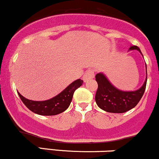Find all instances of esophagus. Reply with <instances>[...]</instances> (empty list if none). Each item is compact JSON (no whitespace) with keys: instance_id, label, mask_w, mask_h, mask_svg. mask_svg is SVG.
I'll list each match as a JSON object with an SVG mask.
<instances>
[{"instance_id":"obj_1","label":"esophagus","mask_w":159,"mask_h":159,"mask_svg":"<svg viewBox=\"0 0 159 159\" xmlns=\"http://www.w3.org/2000/svg\"><path fill=\"white\" fill-rule=\"evenodd\" d=\"M94 78V72L92 69H90V70H87V72H85V74L83 76V81L84 82H87L90 81V79Z\"/></svg>"}]
</instances>
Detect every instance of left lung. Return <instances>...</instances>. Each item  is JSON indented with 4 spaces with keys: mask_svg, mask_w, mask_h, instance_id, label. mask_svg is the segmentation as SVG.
I'll return each instance as SVG.
<instances>
[{
    "mask_svg": "<svg viewBox=\"0 0 159 159\" xmlns=\"http://www.w3.org/2000/svg\"><path fill=\"white\" fill-rule=\"evenodd\" d=\"M137 50L143 56L140 48L132 45L129 51ZM146 79L143 85L134 91H123L116 88L109 81L102 72L96 75L98 83V90L96 93V102L102 110L109 113H125L134 107L142 98L146 89L147 81V64H146Z\"/></svg>",
    "mask_w": 159,
    "mask_h": 159,
    "instance_id": "1",
    "label": "left lung"
}]
</instances>
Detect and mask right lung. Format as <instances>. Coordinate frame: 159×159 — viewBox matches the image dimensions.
<instances>
[{
	"label": "right lung",
	"instance_id": "add662e5",
	"mask_svg": "<svg viewBox=\"0 0 159 159\" xmlns=\"http://www.w3.org/2000/svg\"><path fill=\"white\" fill-rule=\"evenodd\" d=\"M83 82L80 78L75 80L59 94L45 101H33L25 98L19 92L18 94L25 106L32 112L43 116H53L61 114L68 108L72 102L74 92L81 87Z\"/></svg>",
	"mask_w": 159,
	"mask_h": 159
}]
</instances>
